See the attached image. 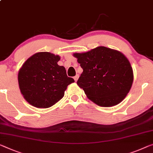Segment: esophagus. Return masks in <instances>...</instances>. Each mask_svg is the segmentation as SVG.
I'll return each instance as SVG.
<instances>
[{"instance_id": "34e87169", "label": "esophagus", "mask_w": 153, "mask_h": 153, "mask_svg": "<svg viewBox=\"0 0 153 153\" xmlns=\"http://www.w3.org/2000/svg\"><path fill=\"white\" fill-rule=\"evenodd\" d=\"M78 78H79V75H77V74L76 75V76L74 77V79H75V81H76V82L77 81V79H78Z\"/></svg>"}]
</instances>
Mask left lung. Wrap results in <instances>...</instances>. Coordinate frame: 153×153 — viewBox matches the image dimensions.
Listing matches in <instances>:
<instances>
[{"label":"left lung","mask_w":153,"mask_h":153,"mask_svg":"<svg viewBox=\"0 0 153 153\" xmlns=\"http://www.w3.org/2000/svg\"><path fill=\"white\" fill-rule=\"evenodd\" d=\"M73 56L83 69L77 84L93 102L111 107L126 97L133 84V71L122 53L100 46Z\"/></svg>","instance_id":"left-lung-1"}]
</instances>
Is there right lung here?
<instances>
[{"mask_svg": "<svg viewBox=\"0 0 153 153\" xmlns=\"http://www.w3.org/2000/svg\"><path fill=\"white\" fill-rule=\"evenodd\" d=\"M58 55L38 52L23 63L18 74L19 88L31 106L47 108L62 98L69 84L74 82L65 68L59 66Z\"/></svg>", "mask_w": 153, "mask_h": 153, "instance_id": "right-lung-1", "label": "right lung"}]
</instances>
